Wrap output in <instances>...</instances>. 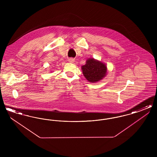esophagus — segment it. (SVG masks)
Masks as SVG:
<instances>
[{
  "instance_id": "obj_1",
  "label": "esophagus",
  "mask_w": 157,
  "mask_h": 157,
  "mask_svg": "<svg viewBox=\"0 0 157 157\" xmlns=\"http://www.w3.org/2000/svg\"><path fill=\"white\" fill-rule=\"evenodd\" d=\"M68 62H69V63H74V62H75V59H73V58H69V59H68Z\"/></svg>"
}]
</instances>
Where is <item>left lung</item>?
Segmentation results:
<instances>
[{
  "mask_svg": "<svg viewBox=\"0 0 157 157\" xmlns=\"http://www.w3.org/2000/svg\"><path fill=\"white\" fill-rule=\"evenodd\" d=\"M81 69L85 78L92 83L102 79L107 72V67L105 64L94 58L86 60L85 65L82 66Z\"/></svg>",
  "mask_w": 157,
  "mask_h": 157,
  "instance_id": "obj_1",
  "label": "left lung"
}]
</instances>
